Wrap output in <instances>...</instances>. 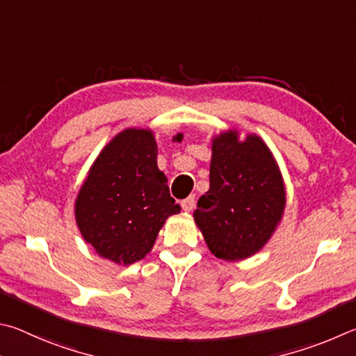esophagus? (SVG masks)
Segmentation results:
<instances>
[{
	"mask_svg": "<svg viewBox=\"0 0 356 356\" xmlns=\"http://www.w3.org/2000/svg\"><path fill=\"white\" fill-rule=\"evenodd\" d=\"M181 207L184 211H192L195 207V195H189L181 202Z\"/></svg>",
	"mask_w": 356,
	"mask_h": 356,
	"instance_id": "obj_1",
	"label": "esophagus"
}]
</instances>
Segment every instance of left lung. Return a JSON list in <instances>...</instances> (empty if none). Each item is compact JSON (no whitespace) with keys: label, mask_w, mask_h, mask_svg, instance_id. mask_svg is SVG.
<instances>
[{"label":"left lung","mask_w":356,"mask_h":356,"mask_svg":"<svg viewBox=\"0 0 356 356\" xmlns=\"http://www.w3.org/2000/svg\"><path fill=\"white\" fill-rule=\"evenodd\" d=\"M282 175L258 136L239 140L236 131L213 142L209 191L194 213L204 241L217 258L236 261L263 247L284 209Z\"/></svg>","instance_id":"1"}]
</instances>
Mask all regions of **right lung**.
I'll return each mask as SVG.
<instances>
[{"label": "right lung", "mask_w": 356, "mask_h": 356, "mask_svg": "<svg viewBox=\"0 0 356 356\" xmlns=\"http://www.w3.org/2000/svg\"><path fill=\"white\" fill-rule=\"evenodd\" d=\"M145 129H127L103 148L76 198L78 227L103 258L133 264L152 250L168 216L179 213Z\"/></svg>", "instance_id": "obj_1"}]
</instances>
